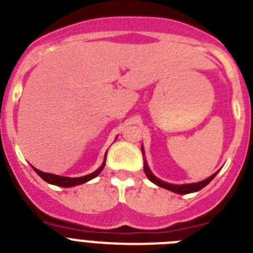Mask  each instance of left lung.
Instances as JSON below:
<instances>
[{"label": "left lung", "instance_id": "8db88e82", "mask_svg": "<svg viewBox=\"0 0 253 253\" xmlns=\"http://www.w3.org/2000/svg\"><path fill=\"white\" fill-rule=\"evenodd\" d=\"M141 151H142V155H144V148H142V146H141ZM144 157H145V155H144ZM144 172H145V174H146V177H148V178L150 179L153 183H155L157 186H159V187H162V188H166V190L172 191V192L179 193V195H186V193H191V192H196V191H200L201 188L205 187L206 184L210 183V181L214 178L215 175L218 174V172L214 173L211 177H209V178L204 179V181H201V182H197V183L170 184V183H167V182H164V181H160L159 178H157V177H155V175L151 173V170L149 169L148 163H146L145 158H144Z\"/></svg>", "mask_w": 253, "mask_h": 253}]
</instances>
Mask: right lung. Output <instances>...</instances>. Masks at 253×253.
I'll return each mask as SVG.
<instances>
[{
	"label": "right lung",
	"mask_w": 253,
	"mask_h": 253,
	"mask_svg": "<svg viewBox=\"0 0 253 253\" xmlns=\"http://www.w3.org/2000/svg\"><path fill=\"white\" fill-rule=\"evenodd\" d=\"M105 159H107V154H105L104 162H103V164L99 167V168L96 169L95 172L84 175V177H78V178H70V177H62V175H57V174H52V173L42 172V170H39V169H37V168H34V170L37 172V174H38L41 178H43L45 182H48V183L56 184V186H60V187H72V186L83 184V183H85V182L90 181V179L95 178L96 175L99 174V173L103 170V168H104Z\"/></svg>",
	"instance_id": "add662e5"
}]
</instances>
